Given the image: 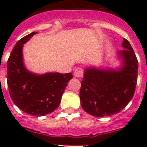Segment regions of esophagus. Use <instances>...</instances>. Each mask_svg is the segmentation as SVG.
Returning <instances> with one entry per match:
<instances>
[{
    "mask_svg": "<svg viewBox=\"0 0 147 147\" xmlns=\"http://www.w3.org/2000/svg\"><path fill=\"white\" fill-rule=\"evenodd\" d=\"M74 76L76 78H80L83 76V70L80 67H78L74 71Z\"/></svg>",
    "mask_w": 147,
    "mask_h": 147,
    "instance_id": "1",
    "label": "esophagus"
}]
</instances>
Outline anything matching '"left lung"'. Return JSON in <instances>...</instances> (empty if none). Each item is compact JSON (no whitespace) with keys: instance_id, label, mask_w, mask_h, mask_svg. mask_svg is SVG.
<instances>
[{"instance_id":"left-lung-1","label":"left lung","mask_w":147,"mask_h":147,"mask_svg":"<svg viewBox=\"0 0 147 147\" xmlns=\"http://www.w3.org/2000/svg\"><path fill=\"white\" fill-rule=\"evenodd\" d=\"M123 50L116 53L119 67H86L80 97L83 110L96 117L119 113L134 96L138 62L129 42L124 39Z\"/></svg>"}]
</instances>
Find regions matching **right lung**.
I'll list each match as a JSON object with an SVG mask.
<instances>
[{
	"mask_svg": "<svg viewBox=\"0 0 147 147\" xmlns=\"http://www.w3.org/2000/svg\"><path fill=\"white\" fill-rule=\"evenodd\" d=\"M37 32H32L15 44L7 62V85L10 96L23 112L42 116L59 107L71 73L48 72L39 74L28 70L24 64L23 45Z\"/></svg>",
	"mask_w": 147,
	"mask_h": 147,
	"instance_id": "right-lung-1",
	"label": "right lung"
}]
</instances>
